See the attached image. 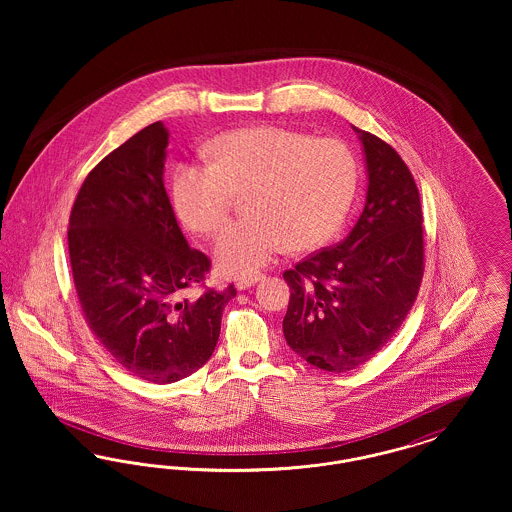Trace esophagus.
<instances>
[{"label": "esophagus", "mask_w": 512, "mask_h": 512, "mask_svg": "<svg viewBox=\"0 0 512 512\" xmlns=\"http://www.w3.org/2000/svg\"><path fill=\"white\" fill-rule=\"evenodd\" d=\"M263 280V276L261 274H255V276H249V278H240L238 282H236V288L240 290V292H244L247 288H251V286H255L257 282H261Z\"/></svg>", "instance_id": "1"}]
</instances>
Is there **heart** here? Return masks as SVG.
Masks as SVG:
<instances>
[{
	"label": "heart",
	"instance_id": "obj_1",
	"mask_svg": "<svg viewBox=\"0 0 512 512\" xmlns=\"http://www.w3.org/2000/svg\"><path fill=\"white\" fill-rule=\"evenodd\" d=\"M203 153L209 165L180 163L172 172V207L190 232L209 238L226 222L230 195L245 192L244 219L215 245V263L230 276L267 267L284 245L326 242L357 192V157L338 140L265 124L219 134Z\"/></svg>",
	"mask_w": 512,
	"mask_h": 512
}]
</instances>
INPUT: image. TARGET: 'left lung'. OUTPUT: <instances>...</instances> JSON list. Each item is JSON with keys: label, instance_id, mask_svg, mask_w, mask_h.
I'll use <instances>...</instances> for the list:
<instances>
[{"label": "left lung", "instance_id": "1", "mask_svg": "<svg viewBox=\"0 0 512 512\" xmlns=\"http://www.w3.org/2000/svg\"><path fill=\"white\" fill-rule=\"evenodd\" d=\"M366 169L365 209L349 236L284 272V338L301 359L347 372L374 357L413 307L424 272L422 209L393 147L351 126Z\"/></svg>", "mask_w": 512, "mask_h": 512}]
</instances>
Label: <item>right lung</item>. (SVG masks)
<instances>
[{
	"label": "right lung",
	"instance_id": "1",
	"mask_svg": "<svg viewBox=\"0 0 512 512\" xmlns=\"http://www.w3.org/2000/svg\"><path fill=\"white\" fill-rule=\"evenodd\" d=\"M169 130L153 122L101 159L76 195L69 255L84 318L109 355L151 384L205 365L236 297H180L203 282L209 259L184 238L165 190Z\"/></svg>",
	"mask_w": 512,
	"mask_h": 512
}]
</instances>
